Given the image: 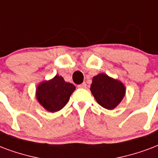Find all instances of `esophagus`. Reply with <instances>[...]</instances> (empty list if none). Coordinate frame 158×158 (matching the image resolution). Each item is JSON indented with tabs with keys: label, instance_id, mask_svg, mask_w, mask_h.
<instances>
[{
	"label": "esophagus",
	"instance_id": "esophagus-1",
	"mask_svg": "<svg viewBox=\"0 0 158 158\" xmlns=\"http://www.w3.org/2000/svg\"><path fill=\"white\" fill-rule=\"evenodd\" d=\"M78 87L80 89H86V87H87V85H86V83H82L81 85H78Z\"/></svg>",
	"mask_w": 158,
	"mask_h": 158
}]
</instances>
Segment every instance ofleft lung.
Returning <instances> with one entry per match:
<instances>
[{
	"label": "left lung",
	"instance_id": "left-lung-1",
	"mask_svg": "<svg viewBox=\"0 0 158 158\" xmlns=\"http://www.w3.org/2000/svg\"><path fill=\"white\" fill-rule=\"evenodd\" d=\"M90 90L98 104L108 110L115 108L126 93L122 83L110 78L105 73L94 76Z\"/></svg>",
	"mask_w": 158,
	"mask_h": 158
}]
</instances>
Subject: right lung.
<instances>
[{
	"instance_id": "1",
	"label": "right lung",
	"mask_w": 158,
	"mask_h": 158,
	"mask_svg": "<svg viewBox=\"0 0 158 158\" xmlns=\"http://www.w3.org/2000/svg\"><path fill=\"white\" fill-rule=\"evenodd\" d=\"M74 89V85L65 82L62 76L56 75L49 81L38 85L37 99L47 110L56 112L65 106Z\"/></svg>"
}]
</instances>
